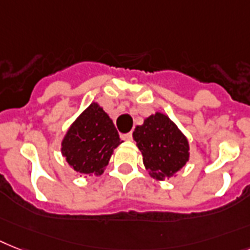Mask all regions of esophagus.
Here are the masks:
<instances>
[{"label": "esophagus", "instance_id": "34e87169", "mask_svg": "<svg viewBox=\"0 0 250 250\" xmlns=\"http://www.w3.org/2000/svg\"><path fill=\"white\" fill-rule=\"evenodd\" d=\"M122 139L127 140V141H131V140H132V133H131V132H128V133H125V135H122Z\"/></svg>", "mask_w": 250, "mask_h": 250}]
</instances>
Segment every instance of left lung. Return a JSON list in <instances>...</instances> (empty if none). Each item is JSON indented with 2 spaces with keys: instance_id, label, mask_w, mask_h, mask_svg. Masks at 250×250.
<instances>
[{
  "instance_id": "obj_1",
  "label": "left lung",
  "mask_w": 250,
  "mask_h": 250,
  "mask_svg": "<svg viewBox=\"0 0 250 250\" xmlns=\"http://www.w3.org/2000/svg\"><path fill=\"white\" fill-rule=\"evenodd\" d=\"M133 140L143 154L150 176L157 180L172 177L188 160V141L163 113H155L137 125Z\"/></svg>"
}]
</instances>
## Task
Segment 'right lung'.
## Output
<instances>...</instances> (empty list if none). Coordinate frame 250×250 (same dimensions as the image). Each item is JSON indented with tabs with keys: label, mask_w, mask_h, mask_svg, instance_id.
<instances>
[{
	"label": "right lung",
	"mask_w": 250,
	"mask_h": 250,
	"mask_svg": "<svg viewBox=\"0 0 250 250\" xmlns=\"http://www.w3.org/2000/svg\"><path fill=\"white\" fill-rule=\"evenodd\" d=\"M122 141L109 115L92 103L69 127L62 143V154L78 173L100 176L111 154Z\"/></svg>",
	"instance_id": "obj_1"
}]
</instances>
